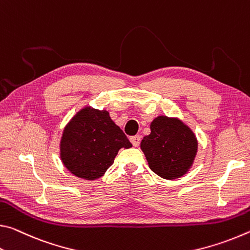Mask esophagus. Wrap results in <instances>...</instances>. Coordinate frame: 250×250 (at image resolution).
Returning <instances> with one entry per match:
<instances>
[{"label": "esophagus", "mask_w": 250, "mask_h": 250, "mask_svg": "<svg viewBox=\"0 0 250 250\" xmlns=\"http://www.w3.org/2000/svg\"><path fill=\"white\" fill-rule=\"evenodd\" d=\"M129 141H130V143H132V144L136 147V146H138L140 145V143H141V136L140 135H135V136H132L129 138Z\"/></svg>", "instance_id": "1"}]
</instances>
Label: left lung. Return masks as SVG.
Returning a JSON list of instances; mask_svg holds the SVG:
<instances>
[{"mask_svg": "<svg viewBox=\"0 0 250 250\" xmlns=\"http://www.w3.org/2000/svg\"><path fill=\"white\" fill-rule=\"evenodd\" d=\"M150 130L141 143L149 168L165 179L181 177L197 152L195 135L181 121L167 116L155 118Z\"/></svg>", "mask_w": 250, "mask_h": 250, "instance_id": "1", "label": "left lung"}]
</instances>
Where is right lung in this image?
<instances>
[{
	"instance_id": "obj_1",
	"label": "right lung",
	"mask_w": 250,
	"mask_h": 250,
	"mask_svg": "<svg viewBox=\"0 0 250 250\" xmlns=\"http://www.w3.org/2000/svg\"><path fill=\"white\" fill-rule=\"evenodd\" d=\"M122 147L132 144L110 120L106 110L82 109L65 127L61 141V158L65 167L80 178L93 179L113 165Z\"/></svg>"
}]
</instances>
